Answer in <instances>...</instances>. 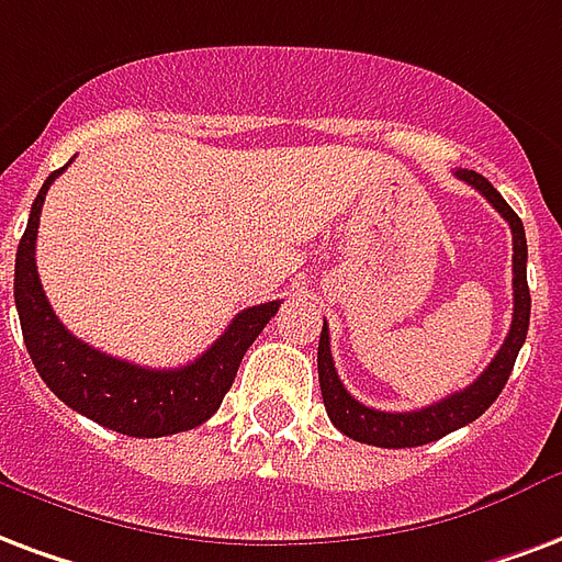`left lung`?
<instances>
[{
	"label": "left lung",
	"mask_w": 562,
	"mask_h": 562,
	"mask_svg": "<svg viewBox=\"0 0 562 562\" xmlns=\"http://www.w3.org/2000/svg\"><path fill=\"white\" fill-rule=\"evenodd\" d=\"M456 178L468 181L473 190H480L482 196L492 202L494 211L513 228V324H509V334L503 339L501 351L494 355L488 369L471 386L440 398L429 408L393 414V411L366 408L363 402H357L345 390V384L336 375L334 355H330V330H327V322H324L322 339H318V384H322L324 408H327V417H330L336 429L348 435V438L360 440V443H372V447H384V450L423 447V443H431V440L443 438V435H450V431L482 417L485 411L492 408L494 398L501 396V390L509 381V372H513L515 357H518L527 339L530 289H527L525 223L513 207L506 205V199L494 190L488 178H482L473 169H456Z\"/></svg>",
	"instance_id": "obj_1"
}]
</instances>
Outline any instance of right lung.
<instances>
[{"label":"right lung","mask_w":562,"mask_h":562,"mask_svg":"<svg viewBox=\"0 0 562 562\" xmlns=\"http://www.w3.org/2000/svg\"><path fill=\"white\" fill-rule=\"evenodd\" d=\"M68 166L44 181L32 202L26 232L16 247L14 303L26 351L37 375L56 396L82 417L131 438H164L202 426L228 393L238 366L265 324L280 310V301L249 306L232 318L226 334L205 355L181 369H145L91 348L56 318L35 268V240L41 207L49 184Z\"/></svg>","instance_id":"obj_1"}]
</instances>
